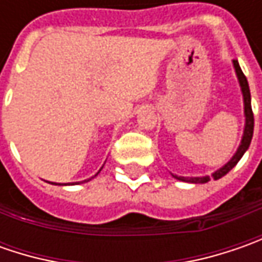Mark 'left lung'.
Listing matches in <instances>:
<instances>
[{
  "label": "left lung",
  "instance_id": "1",
  "mask_svg": "<svg viewBox=\"0 0 262 262\" xmlns=\"http://www.w3.org/2000/svg\"><path fill=\"white\" fill-rule=\"evenodd\" d=\"M233 67H235V71H236L237 80H239V84H241V90H242V96H244V109H245V128H244V136H242V141L237 147L236 153L233 155V157L227 162L226 165L223 167H220L219 170H216L213 173L214 179H220L222 176H225L227 172H230L233 167L236 166V163L242 159V156L245 155V151L248 150V147L251 144V140H252V134H254V114H252V107H251V92H249V86H248V80L245 74L242 73L239 62L236 59H233ZM178 181H182V182H191V184H206L210 181V176H196V178H185V176H178L172 175Z\"/></svg>",
  "mask_w": 262,
  "mask_h": 262
}]
</instances>
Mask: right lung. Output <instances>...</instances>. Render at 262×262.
Instances as JSON below:
<instances>
[{
	"mask_svg": "<svg viewBox=\"0 0 262 262\" xmlns=\"http://www.w3.org/2000/svg\"><path fill=\"white\" fill-rule=\"evenodd\" d=\"M100 170H102V169H100ZM100 170H99V172H100ZM99 172H97V173H99ZM97 173H96L95 176H97ZM95 176H92V178H95ZM92 178H90V179H92ZM90 179H87V181H90ZM87 181H83V182H87ZM49 184H54V185H67V184H55V182H49ZM77 184H80V182H77Z\"/></svg>",
	"mask_w": 262,
	"mask_h": 262,
	"instance_id": "right-lung-1",
	"label": "right lung"
}]
</instances>
